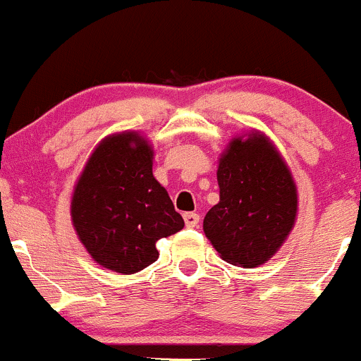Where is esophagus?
<instances>
[{
	"instance_id": "34e87169",
	"label": "esophagus",
	"mask_w": 361,
	"mask_h": 361,
	"mask_svg": "<svg viewBox=\"0 0 361 361\" xmlns=\"http://www.w3.org/2000/svg\"><path fill=\"white\" fill-rule=\"evenodd\" d=\"M184 223L188 228H196L200 223V216L195 212H185L184 214Z\"/></svg>"
}]
</instances>
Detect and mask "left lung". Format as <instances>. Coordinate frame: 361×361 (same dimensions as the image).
Masks as SVG:
<instances>
[{
    "label": "left lung",
    "instance_id": "left-lung-1",
    "mask_svg": "<svg viewBox=\"0 0 361 361\" xmlns=\"http://www.w3.org/2000/svg\"><path fill=\"white\" fill-rule=\"evenodd\" d=\"M219 203L207 212L203 231L221 258L255 269L290 237L298 214L293 173L263 131L233 137L217 165Z\"/></svg>",
    "mask_w": 361,
    "mask_h": 361
}]
</instances>
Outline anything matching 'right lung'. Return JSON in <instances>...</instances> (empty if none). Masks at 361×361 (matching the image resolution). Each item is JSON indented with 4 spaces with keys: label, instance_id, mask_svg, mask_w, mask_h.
Wrapping results in <instances>:
<instances>
[{
    "label": "right lung",
    "instance_id": "1",
    "mask_svg": "<svg viewBox=\"0 0 361 361\" xmlns=\"http://www.w3.org/2000/svg\"><path fill=\"white\" fill-rule=\"evenodd\" d=\"M154 149L140 131L103 138L75 182L70 214L78 240L98 265L130 276L154 263L156 242L184 228L152 176Z\"/></svg>",
    "mask_w": 361,
    "mask_h": 361
}]
</instances>
